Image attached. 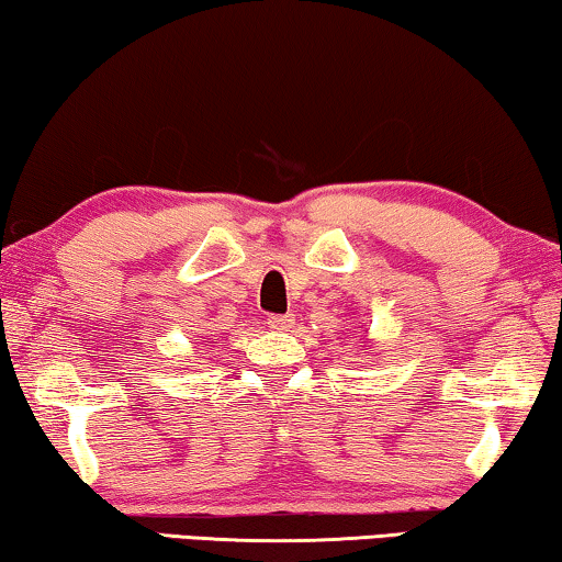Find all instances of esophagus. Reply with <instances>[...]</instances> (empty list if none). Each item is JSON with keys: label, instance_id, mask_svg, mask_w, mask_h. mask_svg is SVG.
Instances as JSON below:
<instances>
[{"label": "esophagus", "instance_id": "34e87169", "mask_svg": "<svg viewBox=\"0 0 562 562\" xmlns=\"http://www.w3.org/2000/svg\"><path fill=\"white\" fill-rule=\"evenodd\" d=\"M268 327L276 333H289L294 327V314H273V317H268Z\"/></svg>", "mask_w": 562, "mask_h": 562}]
</instances>
